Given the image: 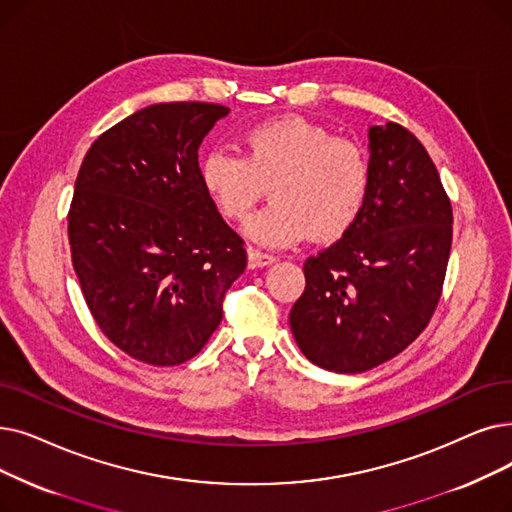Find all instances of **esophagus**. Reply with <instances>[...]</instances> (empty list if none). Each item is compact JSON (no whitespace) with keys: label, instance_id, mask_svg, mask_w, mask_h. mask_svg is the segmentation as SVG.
I'll return each mask as SVG.
<instances>
[{"label":"esophagus","instance_id":"obj_1","mask_svg":"<svg viewBox=\"0 0 512 512\" xmlns=\"http://www.w3.org/2000/svg\"><path fill=\"white\" fill-rule=\"evenodd\" d=\"M247 253H249V268H253V270H257V268H265V265H272V263L276 261V257H274V255H270V253H263V251L253 249V247H251Z\"/></svg>","mask_w":512,"mask_h":512}]
</instances>
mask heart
<instances>
[{"label": "heart", "instance_id": "obj_1", "mask_svg": "<svg viewBox=\"0 0 512 512\" xmlns=\"http://www.w3.org/2000/svg\"><path fill=\"white\" fill-rule=\"evenodd\" d=\"M244 154L213 148L201 161V182L215 209L230 221L247 219L265 186L268 209L244 232L265 247H288L309 234L316 242L341 238L360 217L370 188V163L360 144L303 117L251 127Z\"/></svg>", "mask_w": 512, "mask_h": 512}]
</instances>
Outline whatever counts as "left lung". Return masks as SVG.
Segmentation results:
<instances>
[{"instance_id":"1","label":"left lung","mask_w":512,"mask_h":512,"mask_svg":"<svg viewBox=\"0 0 512 512\" xmlns=\"http://www.w3.org/2000/svg\"><path fill=\"white\" fill-rule=\"evenodd\" d=\"M370 188L341 240L303 263L291 330L309 362L355 374L402 353L439 303L452 247V205L412 131L374 125Z\"/></svg>"}]
</instances>
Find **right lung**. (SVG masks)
I'll use <instances>...</instances> for the list:
<instances>
[{"instance_id": "add662e5", "label": "right lung", "mask_w": 512, "mask_h": 512, "mask_svg": "<svg viewBox=\"0 0 512 512\" xmlns=\"http://www.w3.org/2000/svg\"><path fill=\"white\" fill-rule=\"evenodd\" d=\"M230 108L152 104L87 150L69 209L81 293L100 330L150 366L205 347L224 297L247 268L244 240L201 182L198 146Z\"/></svg>"}]
</instances>
